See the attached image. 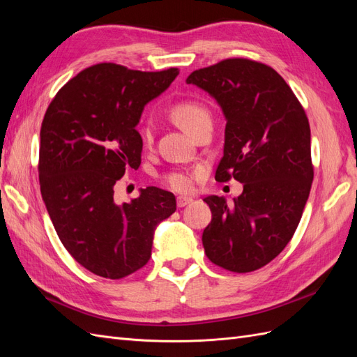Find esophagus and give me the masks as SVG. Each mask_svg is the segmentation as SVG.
I'll use <instances>...</instances> for the list:
<instances>
[{
  "instance_id": "1",
  "label": "esophagus",
  "mask_w": 357,
  "mask_h": 357,
  "mask_svg": "<svg viewBox=\"0 0 357 357\" xmlns=\"http://www.w3.org/2000/svg\"><path fill=\"white\" fill-rule=\"evenodd\" d=\"M193 199L190 197H177V205L178 207H186Z\"/></svg>"
}]
</instances>
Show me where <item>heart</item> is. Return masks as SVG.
Instances as JSON below:
<instances>
[{"mask_svg": "<svg viewBox=\"0 0 357 357\" xmlns=\"http://www.w3.org/2000/svg\"><path fill=\"white\" fill-rule=\"evenodd\" d=\"M171 116L190 135H195L205 122H211V113L207 107L193 100H183L172 105ZM142 138L146 144L153 142V123L150 121L142 126ZM164 181L177 192H188L192 189L193 176L188 171L176 169L165 174Z\"/></svg>", "mask_w": 357, "mask_h": 357, "instance_id": "1", "label": "heart"}]
</instances>
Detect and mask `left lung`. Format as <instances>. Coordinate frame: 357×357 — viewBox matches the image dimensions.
<instances>
[{
  "instance_id": "obj_1",
  "label": "left lung",
  "mask_w": 357,
  "mask_h": 357,
  "mask_svg": "<svg viewBox=\"0 0 357 357\" xmlns=\"http://www.w3.org/2000/svg\"><path fill=\"white\" fill-rule=\"evenodd\" d=\"M218 101L226 119L215 180L243 183L232 204L207 197L202 232L210 261L232 273L265 266L294 236L312 177L307 114L284 79L265 63L232 58L186 79Z\"/></svg>"
}]
</instances>
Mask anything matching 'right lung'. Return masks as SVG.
<instances>
[{
  "label": "right lung",
  "instance_id": "1",
  "mask_svg": "<svg viewBox=\"0 0 357 357\" xmlns=\"http://www.w3.org/2000/svg\"><path fill=\"white\" fill-rule=\"evenodd\" d=\"M178 75L98 63L63 84L40 131L43 201L61 243L88 271L119 280L152 256L156 226L176 211L171 192L150 186L119 205L114 185L142 164L135 126L144 105Z\"/></svg>",
  "mask_w": 357,
  "mask_h": 357
}]
</instances>
